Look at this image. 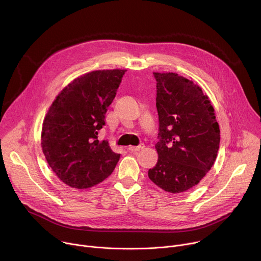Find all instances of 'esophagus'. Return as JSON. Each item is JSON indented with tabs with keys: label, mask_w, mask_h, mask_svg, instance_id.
Segmentation results:
<instances>
[{
	"label": "esophagus",
	"mask_w": 261,
	"mask_h": 261,
	"mask_svg": "<svg viewBox=\"0 0 261 261\" xmlns=\"http://www.w3.org/2000/svg\"><path fill=\"white\" fill-rule=\"evenodd\" d=\"M141 148H143V144H139L137 146H129L128 151L129 152H137V151H140Z\"/></svg>",
	"instance_id": "esophagus-1"
}]
</instances>
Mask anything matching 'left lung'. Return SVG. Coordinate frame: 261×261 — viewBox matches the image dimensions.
<instances>
[{
  "label": "left lung",
  "mask_w": 261,
  "mask_h": 261,
  "mask_svg": "<svg viewBox=\"0 0 261 261\" xmlns=\"http://www.w3.org/2000/svg\"><path fill=\"white\" fill-rule=\"evenodd\" d=\"M159 116L158 162L148 177L169 193L197 185L217 158L220 129L200 87L176 73L154 72Z\"/></svg>",
  "instance_id": "8db88e82"
}]
</instances>
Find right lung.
Returning a JSON list of instances; mask_svg holds the SVG:
<instances>
[{
	"instance_id": "obj_1",
	"label": "right lung",
	"mask_w": 261,
	"mask_h": 261,
	"mask_svg": "<svg viewBox=\"0 0 261 261\" xmlns=\"http://www.w3.org/2000/svg\"><path fill=\"white\" fill-rule=\"evenodd\" d=\"M127 70H97L71 82L56 97L42 125L41 146L57 176L87 189L114 171L120 154L98 139L105 114Z\"/></svg>"
}]
</instances>
